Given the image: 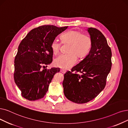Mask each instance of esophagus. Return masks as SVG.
I'll return each instance as SVG.
<instances>
[{
  "label": "esophagus",
  "instance_id": "esophagus-1",
  "mask_svg": "<svg viewBox=\"0 0 128 128\" xmlns=\"http://www.w3.org/2000/svg\"><path fill=\"white\" fill-rule=\"evenodd\" d=\"M60 72L63 73V74H64L66 72V71L65 70H64V69H61L60 70Z\"/></svg>",
  "mask_w": 128,
  "mask_h": 128
}]
</instances>
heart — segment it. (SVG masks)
<instances>
[{
  "label": "heart",
  "mask_w": 128,
  "mask_h": 128,
  "mask_svg": "<svg viewBox=\"0 0 128 128\" xmlns=\"http://www.w3.org/2000/svg\"><path fill=\"white\" fill-rule=\"evenodd\" d=\"M62 43H69L68 53L61 54L55 58L54 61L56 67L64 69L70 68L77 61V57L82 58L89 53L92 47V40L86 34H83L76 30H70L61 35ZM60 47V43L57 40H54L51 43L50 47L54 54H57Z\"/></svg>",
  "instance_id": "1"
}]
</instances>
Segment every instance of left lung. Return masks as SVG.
Listing matches in <instances>:
<instances>
[{
  "instance_id": "left-lung-1",
  "label": "left lung",
  "mask_w": 128,
  "mask_h": 128,
  "mask_svg": "<svg viewBox=\"0 0 128 128\" xmlns=\"http://www.w3.org/2000/svg\"><path fill=\"white\" fill-rule=\"evenodd\" d=\"M87 31L92 42L90 52L64 74L62 83L66 98L80 104L94 99L104 90L112 66L111 50L104 35L94 28H88Z\"/></svg>"
}]
</instances>
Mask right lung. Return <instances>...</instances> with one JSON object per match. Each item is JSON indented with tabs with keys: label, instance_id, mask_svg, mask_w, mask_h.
I'll return each mask as SVG.
<instances>
[{
	"label": "right lung",
	"instance_id": "1",
	"mask_svg": "<svg viewBox=\"0 0 128 128\" xmlns=\"http://www.w3.org/2000/svg\"><path fill=\"white\" fill-rule=\"evenodd\" d=\"M67 28L42 26L32 30L19 44L14 61V76L24 98L34 101L46 94L50 83L60 68L47 69L43 66L52 63L51 43Z\"/></svg>",
	"mask_w": 128,
	"mask_h": 128
}]
</instances>
